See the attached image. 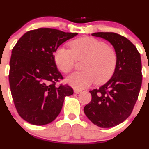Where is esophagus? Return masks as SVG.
Here are the masks:
<instances>
[{
    "instance_id": "obj_1",
    "label": "esophagus",
    "mask_w": 149,
    "mask_h": 149,
    "mask_svg": "<svg viewBox=\"0 0 149 149\" xmlns=\"http://www.w3.org/2000/svg\"><path fill=\"white\" fill-rule=\"evenodd\" d=\"M74 92L76 93V94H80V93L81 92V91L79 90V89H74Z\"/></svg>"
}]
</instances>
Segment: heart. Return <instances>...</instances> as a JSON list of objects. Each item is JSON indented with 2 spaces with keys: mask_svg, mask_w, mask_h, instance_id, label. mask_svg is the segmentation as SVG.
<instances>
[{
  "mask_svg": "<svg viewBox=\"0 0 149 149\" xmlns=\"http://www.w3.org/2000/svg\"><path fill=\"white\" fill-rule=\"evenodd\" d=\"M69 45L71 50L57 48L54 59L58 69L65 73L73 69L76 60H85L82 64L85 71L75 72L67 78V83L73 88H86L94 80L97 84L104 83L113 75L117 55L106 43L94 37H82L72 41Z\"/></svg>",
  "mask_w": 149,
  "mask_h": 149,
  "instance_id": "1",
  "label": "heart"
}]
</instances>
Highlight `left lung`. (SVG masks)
<instances>
[{
	"label": "left lung",
	"instance_id": "obj_1",
	"mask_svg": "<svg viewBox=\"0 0 149 149\" xmlns=\"http://www.w3.org/2000/svg\"><path fill=\"white\" fill-rule=\"evenodd\" d=\"M92 35L113 46L117 62L112 78L98 89L89 91L92 100L84 112L97 126L111 128L124 121L133 110L142 81L141 57L135 46L123 36L103 32Z\"/></svg>",
	"mask_w": 149,
	"mask_h": 149
}]
</instances>
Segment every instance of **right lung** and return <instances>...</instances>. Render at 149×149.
Masks as SVG:
<instances>
[{
	"instance_id": "1",
	"label": "right lung",
	"mask_w": 149,
	"mask_h": 149,
	"mask_svg": "<svg viewBox=\"0 0 149 149\" xmlns=\"http://www.w3.org/2000/svg\"><path fill=\"white\" fill-rule=\"evenodd\" d=\"M78 35L53 28L30 30L18 40L10 62V90L18 113L27 122L43 126L56 119L64 98L73 94L63 79L54 55L61 44Z\"/></svg>"
}]
</instances>
